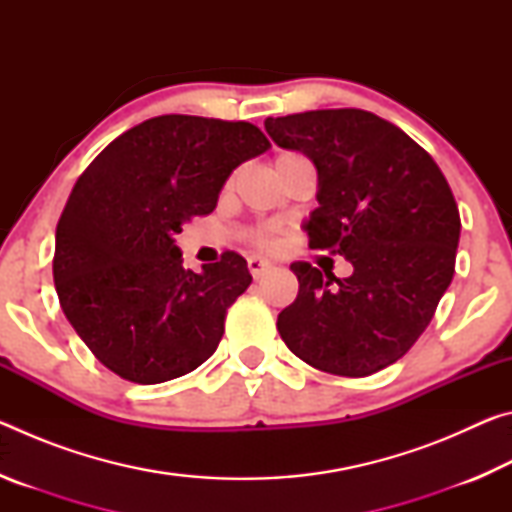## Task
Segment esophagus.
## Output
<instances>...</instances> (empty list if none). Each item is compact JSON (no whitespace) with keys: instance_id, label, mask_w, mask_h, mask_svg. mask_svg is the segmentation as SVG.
<instances>
[{"instance_id":"obj_1","label":"esophagus","mask_w":512,"mask_h":512,"mask_svg":"<svg viewBox=\"0 0 512 512\" xmlns=\"http://www.w3.org/2000/svg\"><path fill=\"white\" fill-rule=\"evenodd\" d=\"M248 268H250V273H253V277L255 280H259V277H264L268 271H271V264L268 262H264L262 257H250L248 259Z\"/></svg>"}]
</instances>
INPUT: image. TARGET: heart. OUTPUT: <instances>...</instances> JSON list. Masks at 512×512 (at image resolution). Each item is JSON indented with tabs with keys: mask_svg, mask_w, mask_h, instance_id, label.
I'll return each mask as SVG.
<instances>
[{
	"mask_svg": "<svg viewBox=\"0 0 512 512\" xmlns=\"http://www.w3.org/2000/svg\"><path fill=\"white\" fill-rule=\"evenodd\" d=\"M287 155H293V153H282L280 158H287ZM280 158H277V160H280ZM259 244H262V246H273L275 241H273L271 235H262V237H259Z\"/></svg>",
	"mask_w": 512,
	"mask_h": 512,
	"instance_id": "obj_1",
	"label": "heart"
}]
</instances>
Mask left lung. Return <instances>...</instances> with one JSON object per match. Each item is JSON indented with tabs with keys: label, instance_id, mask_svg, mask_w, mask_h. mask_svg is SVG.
<instances>
[{
	"label": "left lung",
	"instance_id": "obj_1",
	"mask_svg": "<svg viewBox=\"0 0 512 512\" xmlns=\"http://www.w3.org/2000/svg\"><path fill=\"white\" fill-rule=\"evenodd\" d=\"M318 173L309 246L343 255L350 277L293 262L300 289L277 316L287 348L323 372L366 377L402 359L454 277L461 216L443 171L409 135L357 108L264 121Z\"/></svg>",
	"mask_w": 512,
	"mask_h": 512
}]
</instances>
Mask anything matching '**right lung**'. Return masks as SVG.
Masks as SVG:
<instances>
[{"mask_svg": "<svg viewBox=\"0 0 512 512\" xmlns=\"http://www.w3.org/2000/svg\"><path fill=\"white\" fill-rule=\"evenodd\" d=\"M268 149L248 121L162 115L119 135L76 180L56 228V293L69 325L121 379L162 384L219 348L225 311L253 275L237 253L189 271L173 237Z\"/></svg>", "mask_w": 512, "mask_h": 512, "instance_id": "1", "label": "right lung"}]
</instances>
